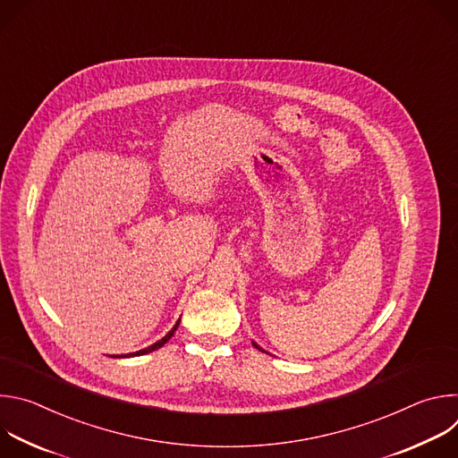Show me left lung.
Returning a JSON list of instances; mask_svg holds the SVG:
<instances>
[{
    "label": "left lung",
    "instance_id": "left-lung-1",
    "mask_svg": "<svg viewBox=\"0 0 458 458\" xmlns=\"http://www.w3.org/2000/svg\"><path fill=\"white\" fill-rule=\"evenodd\" d=\"M251 344H253V346H255V348H257V350H260V348H259V346H257V344H255V343H251ZM260 352H265V350H260Z\"/></svg>",
    "mask_w": 458,
    "mask_h": 458
}]
</instances>
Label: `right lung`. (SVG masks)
Wrapping results in <instances>:
<instances>
[{
    "label": "right lung",
    "instance_id": "obj_1",
    "mask_svg": "<svg viewBox=\"0 0 458 458\" xmlns=\"http://www.w3.org/2000/svg\"><path fill=\"white\" fill-rule=\"evenodd\" d=\"M177 326H179V320L175 322V326L174 328L161 339V341H157V343H154L152 346H148V348H145V350H140V352H136V353H126V355H114V357H136V355H145V353H150V352H154V350H159L161 346H165L170 339H172V335L175 334V330H177Z\"/></svg>",
    "mask_w": 458,
    "mask_h": 458
}]
</instances>
